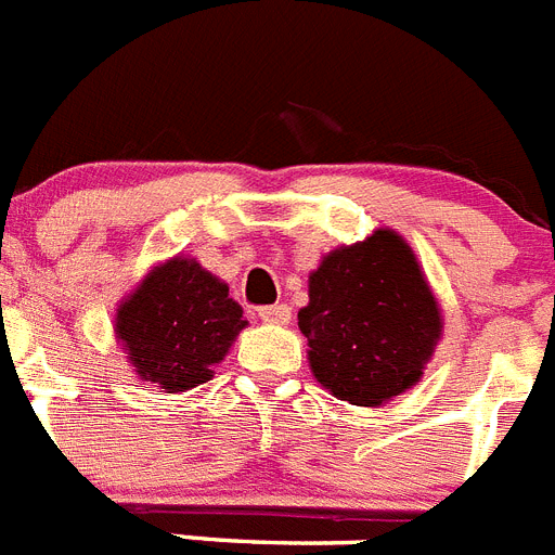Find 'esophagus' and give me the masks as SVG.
Wrapping results in <instances>:
<instances>
[{
  "label": "esophagus",
  "mask_w": 555,
  "mask_h": 555,
  "mask_svg": "<svg viewBox=\"0 0 555 555\" xmlns=\"http://www.w3.org/2000/svg\"><path fill=\"white\" fill-rule=\"evenodd\" d=\"M257 314L266 323H271V326H287L289 318H293V312H289L287 304H271V307H259Z\"/></svg>",
  "instance_id": "esophagus-1"
}]
</instances>
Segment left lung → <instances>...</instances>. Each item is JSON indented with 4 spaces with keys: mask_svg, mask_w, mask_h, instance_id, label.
I'll return each instance as SVG.
<instances>
[{
    "mask_svg": "<svg viewBox=\"0 0 555 555\" xmlns=\"http://www.w3.org/2000/svg\"><path fill=\"white\" fill-rule=\"evenodd\" d=\"M314 378L339 401L382 406L421 382L442 312L421 262L392 229L339 246L309 273L298 312Z\"/></svg>",
    "mask_w": 555,
    "mask_h": 555,
    "instance_id": "left-lung-1",
    "label": "left lung"
}]
</instances>
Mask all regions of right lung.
I'll return each instance as SVG.
<instances>
[{
	"mask_svg": "<svg viewBox=\"0 0 555 555\" xmlns=\"http://www.w3.org/2000/svg\"><path fill=\"white\" fill-rule=\"evenodd\" d=\"M246 326L227 282L191 257L152 268L116 309V337L129 364L163 392L209 382Z\"/></svg>",
	"mask_w": 555,
	"mask_h": 555,
	"instance_id": "add662e5",
	"label": "right lung"
}]
</instances>
